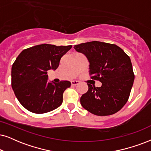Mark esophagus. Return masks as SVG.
Wrapping results in <instances>:
<instances>
[{
    "label": "esophagus",
    "instance_id": "esophagus-1",
    "mask_svg": "<svg viewBox=\"0 0 151 151\" xmlns=\"http://www.w3.org/2000/svg\"><path fill=\"white\" fill-rule=\"evenodd\" d=\"M79 83V81H71V84L72 86H76V85H78Z\"/></svg>",
    "mask_w": 151,
    "mask_h": 151
}]
</instances>
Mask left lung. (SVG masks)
I'll list each match as a JSON object with an SVG mask.
<instances>
[{
  "instance_id": "1",
  "label": "left lung",
  "mask_w": 151,
  "mask_h": 151,
  "mask_svg": "<svg viewBox=\"0 0 151 151\" xmlns=\"http://www.w3.org/2000/svg\"><path fill=\"white\" fill-rule=\"evenodd\" d=\"M89 62L91 79L102 83L100 87L89 83L88 90L80 99L81 106L97 116H109L126 104L134 80L131 60L114 44L98 41L74 45Z\"/></svg>"
}]
</instances>
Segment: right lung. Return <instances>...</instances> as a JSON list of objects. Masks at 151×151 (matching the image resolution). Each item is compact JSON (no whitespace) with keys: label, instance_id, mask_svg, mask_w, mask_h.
<instances>
[{"label":"right lung","instance_id":"add662e5","mask_svg":"<svg viewBox=\"0 0 151 151\" xmlns=\"http://www.w3.org/2000/svg\"><path fill=\"white\" fill-rule=\"evenodd\" d=\"M69 46L36 45L23 50L12 67V88L17 100L29 111L45 114L62 104L68 81L48 82L47 71L56 70Z\"/></svg>","mask_w":151,"mask_h":151}]
</instances>
